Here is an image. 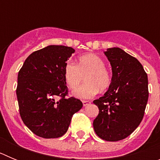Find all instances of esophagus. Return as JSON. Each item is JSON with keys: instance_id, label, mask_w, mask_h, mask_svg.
<instances>
[{"instance_id": "obj_1", "label": "esophagus", "mask_w": 160, "mask_h": 160, "mask_svg": "<svg viewBox=\"0 0 160 160\" xmlns=\"http://www.w3.org/2000/svg\"><path fill=\"white\" fill-rule=\"evenodd\" d=\"M82 103H83V106H84V107H86V106L90 104V101H87V100H83Z\"/></svg>"}]
</instances>
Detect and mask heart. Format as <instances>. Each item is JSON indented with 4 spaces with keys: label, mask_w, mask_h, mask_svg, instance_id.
<instances>
[{
    "label": "heart",
    "mask_w": 160,
    "mask_h": 160,
    "mask_svg": "<svg viewBox=\"0 0 160 160\" xmlns=\"http://www.w3.org/2000/svg\"><path fill=\"white\" fill-rule=\"evenodd\" d=\"M83 77L84 84L73 91V95L82 99L94 97L98 90H107L112 82L111 72L105 67V62L94 53L82 55L75 65L68 62L65 66L64 79L70 89L75 90Z\"/></svg>",
    "instance_id": "1"
}]
</instances>
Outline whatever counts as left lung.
<instances>
[{
  "instance_id": "left-lung-1",
  "label": "left lung",
  "mask_w": 160,
  "mask_h": 160,
  "mask_svg": "<svg viewBox=\"0 0 160 160\" xmlns=\"http://www.w3.org/2000/svg\"><path fill=\"white\" fill-rule=\"evenodd\" d=\"M112 67V82L93 102L99 112L93 122L97 135L106 141L122 140L140 124L148 100V75L135 58L118 47L105 52Z\"/></svg>"
}]
</instances>
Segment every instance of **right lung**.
Returning a JSON list of instances; mask_svg holds the SVG:
<instances>
[{"label":"right lung","mask_w":160,"mask_h":160,"mask_svg":"<svg viewBox=\"0 0 160 160\" xmlns=\"http://www.w3.org/2000/svg\"><path fill=\"white\" fill-rule=\"evenodd\" d=\"M73 53L71 47L49 46L31 53L19 70L16 92L20 115L38 136H62L82 107L79 99L66 97L64 67Z\"/></svg>","instance_id":"right-lung-1"}]
</instances>
